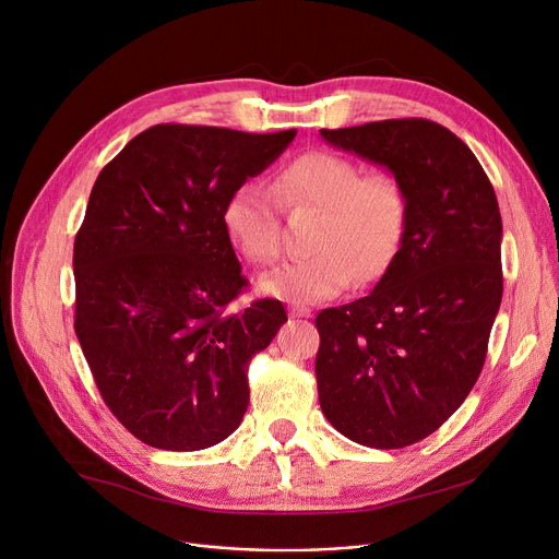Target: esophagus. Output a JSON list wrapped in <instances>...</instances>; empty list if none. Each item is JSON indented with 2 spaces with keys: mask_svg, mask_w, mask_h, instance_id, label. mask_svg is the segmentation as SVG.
<instances>
[{
  "mask_svg": "<svg viewBox=\"0 0 559 559\" xmlns=\"http://www.w3.org/2000/svg\"><path fill=\"white\" fill-rule=\"evenodd\" d=\"M289 317H312V310L306 306H289Z\"/></svg>",
  "mask_w": 559,
  "mask_h": 559,
  "instance_id": "34e87169",
  "label": "esophagus"
}]
</instances>
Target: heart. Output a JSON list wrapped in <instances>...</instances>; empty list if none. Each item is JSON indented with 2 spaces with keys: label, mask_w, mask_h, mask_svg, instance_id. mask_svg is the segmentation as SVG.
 Returning a JSON list of instances; mask_svg holds the SVG:
<instances>
[{
  "label": "heart",
  "mask_w": 559,
  "mask_h": 559,
  "mask_svg": "<svg viewBox=\"0 0 559 559\" xmlns=\"http://www.w3.org/2000/svg\"><path fill=\"white\" fill-rule=\"evenodd\" d=\"M287 211H319L308 258L260 278V292L292 304L337 297L350 283L383 276L403 242L407 194L392 174H362L350 158L308 152L285 163L270 190L258 179L235 186L222 205L228 242L253 264L281 255L278 203Z\"/></svg>",
  "instance_id": "b5f03b06"
}]
</instances>
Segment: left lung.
Segmentation results:
<instances>
[{
  "instance_id": "obj_1",
  "label": "left lung",
  "mask_w": 559,
  "mask_h": 559,
  "mask_svg": "<svg viewBox=\"0 0 559 559\" xmlns=\"http://www.w3.org/2000/svg\"><path fill=\"white\" fill-rule=\"evenodd\" d=\"M342 152L392 171L407 224L369 297L321 310V413L371 449H403L442 426L476 385L503 299V222L474 152L447 127L407 117L321 129Z\"/></svg>"
}]
</instances>
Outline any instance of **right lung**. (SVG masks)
I'll return each instance as SVG.
<instances>
[{
	"label": "right lung",
	"mask_w": 559,
	"mask_h": 559,
	"mask_svg": "<svg viewBox=\"0 0 559 559\" xmlns=\"http://www.w3.org/2000/svg\"><path fill=\"white\" fill-rule=\"evenodd\" d=\"M295 135L156 124L97 176L74 240V331L102 399L144 444L209 449L247 413L249 362L287 314L274 299L226 312L247 278L222 205Z\"/></svg>",
	"instance_id": "add662e5"
}]
</instances>
